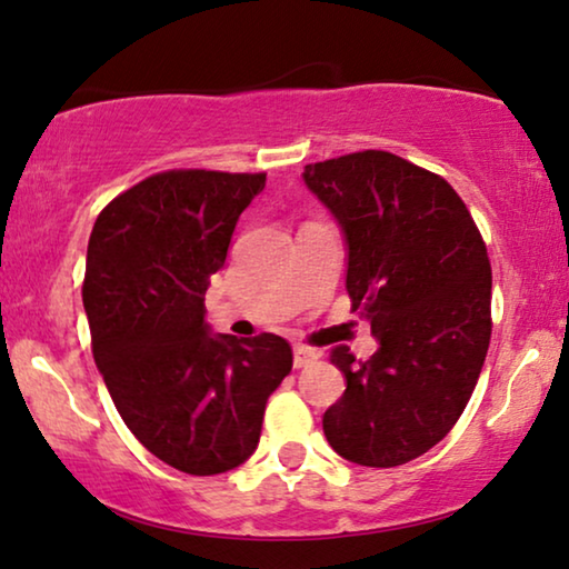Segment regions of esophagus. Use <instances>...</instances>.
<instances>
[{"label":"esophagus","instance_id":"1","mask_svg":"<svg viewBox=\"0 0 569 569\" xmlns=\"http://www.w3.org/2000/svg\"><path fill=\"white\" fill-rule=\"evenodd\" d=\"M317 359H320V353L312 351V348H307V346L293 348V367L297 369L312 367V363H317Z\"/></svg>","mask_w":569,"mask_h":569}]
</instances>
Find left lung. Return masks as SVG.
I'll list each match as a JSON object with an SVG mask.
<instances>
[{
  "label": "left lung",
  "mask_w": 569,
  "mask_h": 569,
  "mask_svg": "<svg viewBox=\"0 0 569 569\" xmlns=\"http://www.w3.org/2000/svg\"><path fill=\"white\" fill-rule=\"evenodd\" d=\"M309 192L346 244V291L377 351L330 361L346 392L322 416L330 448L369 468L435 448L463 413L491 338V268L466 202L437 173L385 150L309 163Z\"/></svg>",
  "instance_id": "left-lung-1"
}]
</instances>
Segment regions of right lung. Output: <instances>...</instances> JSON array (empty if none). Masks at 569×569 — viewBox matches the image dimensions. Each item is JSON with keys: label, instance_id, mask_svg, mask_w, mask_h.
I'll return each mask as SVG.
<instances>
[{"label": "right lung", "instance_id": "1", "mask_svg": "<svg viewBox=\"0 0 569 569\" xmlns=\"http://www.w3.org/2000/svg\"><path fill=\"white\" fill-rule=\"evenodd\" d=\"M264 173L163 171L111 200L90 233L82 305L93 359L142 448L216 476L257 450L264 403L291 372L280 336H218L206 320L239 216Z\"/></svg>", "mask_w": 569, "mask_h": 569}]
</instances>
